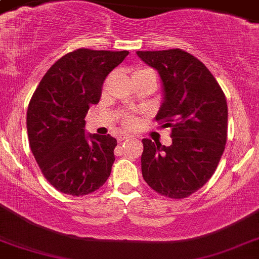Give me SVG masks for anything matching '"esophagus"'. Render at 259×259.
Here are the masks:
<instances>
[{"instance_id": "34e87169", "label": "esophagus", "mask_w": 259, "mask_h": 259, "mask_svg": "<svg viewBox=\"0 0 259 259\" xmlns=\"http://www.w3.org/2000/svg\"><path fill=\"white\" fill-rule=\"evenodd\" d=\"M130 138H132V135H129L125 133V134L118 135V141H124V140H126V139H130Z\"/></svg>"}]
</instances>
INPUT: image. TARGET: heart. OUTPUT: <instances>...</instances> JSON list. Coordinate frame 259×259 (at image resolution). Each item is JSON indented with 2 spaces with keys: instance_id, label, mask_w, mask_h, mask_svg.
Wrapping results in <instances>:
<instances>
[{
  "instance_id": "b5f03b06",
  "label": "heart",
  "mask_w": 259,
  "mask_h": 259,
  "mask_svg": "<svg viewBox=\"0 0 259 259\" xmlns=\"http://www.w3.org/2000/svg\"><path fill=\"white\" fill-rule=\"evenodd\" d=\"M145 72H151V70H149V69L138 70V71H135L134 75H136V73H145ZM123 124L127 127H135L136 125L139 124V119L136 118L135 115H125V116H123Z\"/></svg>"
}]
</instances>
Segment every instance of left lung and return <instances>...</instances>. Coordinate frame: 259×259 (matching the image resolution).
I'll list each match as a JSON object with an SVG mask.
<instances>
[{
    "label": "left lung",
    "mask_w": 259,
    "mask_h": 259,
    "mask_svg": "<svg viewBox=\"0 0 259 259\" xmlns=\"http://www.w3.org/2000/svg\"><path fill=\"white\" fill-rule=\"evenodd\" d=\"M160 73L164 102L156 115L171 127V146L144 139L141 172L163 197L183 199L200 189L217 169L227 139V103L208 67L182 49L138 51Z\"/></svg>",
    "instance_id": "obj_1"
}]
</instances>
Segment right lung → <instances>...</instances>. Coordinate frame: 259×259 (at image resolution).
Listing matches in <instances>:
<instances>
[{"label": "right lung", "mask_w": 259, "mask_h": 259, "mask_svg": "<svg viewBox=\"0 0 259 259\" xmlns=\"http://www.w3.org/2000/svg\"><path fill=\"white\" fill-rule=\"evenodd\" d=\"M127 54L73 50L48 70L34 91L27 110L29 146L45 180L59 192L91 194L110 176L116 140L87 135L84 118L99 102L104 79Z\"/></svg>", "instance_id": "right-lung-1"}]
</instances>
